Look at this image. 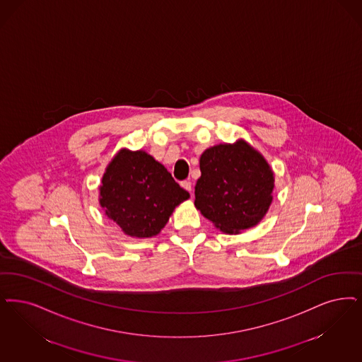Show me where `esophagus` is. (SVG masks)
<instances>
[{
    "mask_svg": "<svg viewBox=\"0 0 362 362\" xmlns=\"http://www.w3.org/2000/svg\"><path fill=\"white\" fill-rule=\"evenodd\" d=\"M180 186L185 188V189H187L188 192H191V191H192V185H191V182H189V180H183V182H180Z\"/></svg>",
    "mask_w": 362,
    "mask_h": 362,
    "instance_id": "1",
    "label": "esophagus"
}]
</instances>
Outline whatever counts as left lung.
<instances>
[{"mask_svg": "<svg viewBox=\"0 0 362 362\" xmlns=\"http://www.w3.org/2000/svg\"><path fill=\"white\" fill-rule=\"evenodd\" d=\"M195 206L225 233H240L260 222L272 202L274 173L244 141L219 144L201 156Z\"/></svg>", "mask_w": 362, "mask_h": 362, "instance_id": "1", "label": "left lung"}]
</instances>
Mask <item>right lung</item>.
<instances>
[{"label":"right lung","instance_id":"right-lung-1","mask_svg":"<svg viewBox=\"0 0 362 362\" xmlns=\"http://www.w3.org/2000/svg\"><path fill=\"white\" fill-rule=\"evenodd\" d=\"M100 202L106 216L132 237H152L165 226L175 207L189 198L167 171L143 151L122 149L102 177Z\"/></svg>","mask_w":362,"mask_h":362}]
</instances>
